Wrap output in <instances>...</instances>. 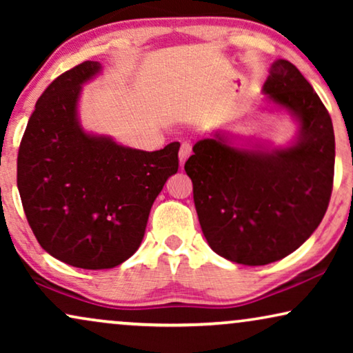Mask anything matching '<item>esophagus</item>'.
<instances>
[{"label":"esophagus","mask_w":353,"mask_h":353,"mask_svg":"<svg viewBox=\"0 0 353 353\" xmlns=\"http://www.w3.org/2000/svg\"><path fill=\"white\" fill-rule=\"evenodd\" d=\"M191 156V144L183 143L180 148V152H178V159H180V165H185V162L188 161V157Z\"/></svg>","instance_id":"34e87169"}]
</instances>
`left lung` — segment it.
I'll return each mask as SVG.
<instances>
[{
    "instance_id": "left-lung-1",
    "label": "left lung",
    "mask_w": 353,
    "mask_h": 353,
    "mask_svg": "<svg viewBox=\"0 0 353 353\" xmlns=\"http://www.w3.org/2000/svg\"><path fill=\"white\" fill-rule=\"evenodd\" d=\"M262 91L299 123L289 146L239 144L219 130L199 139L185 163L207 243L249 267L281 260L310 238L326 214L334 178L332 122L305 77L278 59Z\"/></svg>"
}]
</instances>
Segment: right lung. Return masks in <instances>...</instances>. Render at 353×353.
I'll return each instance as SVG.
<instances>
[{
	"label": "right lung",
	"mask_w": 353,
	"mask_h": 353,
	"mask_svg": "<svg viewBox=\"0 0 353 353\" xmlns=\"http://www.w3.org/2000/svg\"><path fill=\"white\" fill-rule=\"evenodd\" d=\"M85 61L57 77L37 101L17 156V188L43 249L67 265L114 268L137 252L149 212L178 172L180 143L141 151L85 132L81 86L101 74Z\"/></svg>",
	"instance_id": "right-lung-1"
}]
</instances>
